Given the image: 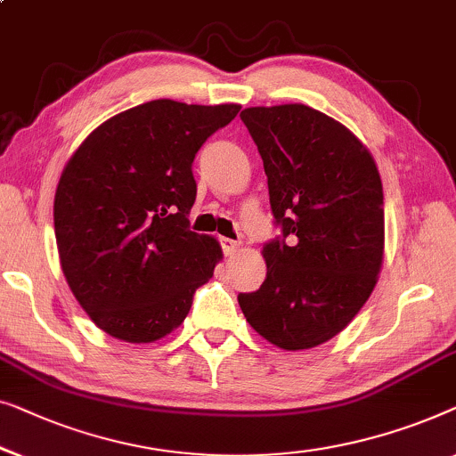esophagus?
I'll use <instances>...</instances> for the list:
<instances>
[{
	"instance_id": "1",
	"label": "esophagus",
	"mask_w": 456,
	"mask_h": 456,
	"mask_svg": "<svg viewBox=\"0 0 456 456\" xmlns=\"http://www.w3.org/2000/svg\"><path fill=\"white\" fill-rule=\"evenodd\" d=\"M219 241H221V248H223V252H225V256L235 254L237 248H240V241H237V240H229V237H221Z\"/></svg>"
}]
</instances>
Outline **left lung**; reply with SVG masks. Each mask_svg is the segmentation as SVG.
<instances>
[{
	"label": "left lung",
	"mask_w": 456,
	"mask_h": 456,
	"mask_svg": "<svg viewBox=\"0 0 456 456\" xmlns=\"http://www.w3.org/2000/svg\"><path fill=\"white\" fill-rule=\"evenodd\" d=\"M265 163L274 227L266 279L237 301L249 326L287 351L338 335L374 291L384 254L380 173L365 146L305 105L240 113Z\"/></svg>",
	"instance_id": "1"
}]
</instances>
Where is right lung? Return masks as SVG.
Here are the masks:
<instances>
[{
  "instance_id": "1",
  "label": "right lung",
  "mask_w": 456,
  "mask_h": 456,
  "mask_svg": "<svg viewBox=\"0 0 456 456\" xmlns=\"http://www.w3.org/2000/svg\"><path fill=\"white\" fill-rule=\"evenodd\" d=\"M237 113L151 101L101 124L68 161L53 204L57 249L74 297L107 335H169L213 277L219 241L190 231L191 163Z\"/></svg>"
}]
</instances>
